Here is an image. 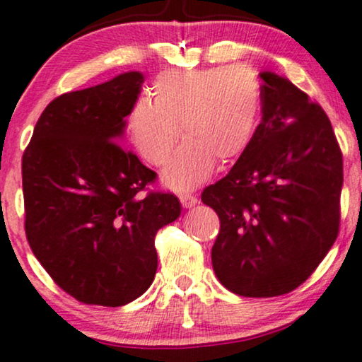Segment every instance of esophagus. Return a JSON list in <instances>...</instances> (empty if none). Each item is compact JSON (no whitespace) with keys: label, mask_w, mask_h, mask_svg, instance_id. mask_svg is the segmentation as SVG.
Here are the masks:
<instances>
[{"label":"esophagus","mask_w":362,"mask_h":362,"mask_svg":"<svg viewBox=\"0 0 362 362\" xmlns=\"http://www.w3.org/2000/svg\"><path fill=\"white\" fill-rule=\"evenodd\" d=\"M180 202H182V205H184L185 209H190V207H194V205H197V202H199V200H197L195 195L184 194V195H180Z\"/></svg>","instance_id":"1"}]
</instances>
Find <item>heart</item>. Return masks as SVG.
I'll use <instances>...</instances> for the list:
<instances>
[{"label": "heart", "mask_w": 362, "mask_h": 362, "mask_svg": "<svg viewBox=\"0 0 362 362\" xmlns=\"http://www.w3.org/2000/svg\"><path fill=\"white\" fill-rule=\"evenodd\" d=\"M260 105L257 73L245 65L168 70L155 78L152 102L140 98L132 105L127 132L153 167L167 163L182 134L185 144L163 172V182L189 190L214 172L215 158L230 162L249 147Z\"/></svg>", "instance_id": "heart-1"}]
</instances>
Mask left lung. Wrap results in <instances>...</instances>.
<instances>
[{"mask_svg":"<svg viewBox=\"0 0 362 362\" xmlns=\"http://www.w3.org/2000/svg\"><path fill=\"white\" fill-rule=\"evenodd\" d=\"M262 120L202 202L221 221L215 276L244 297H276L308 281L337 239L342 153L321 105L276 73H260Z\"/></svg>","mask_w":362,"mask_h":362,"instance_id":"8db88e82","label":"left lung"}]
</instances>
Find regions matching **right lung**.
Wrapping results in <instances>:
<instances>
[{
  "label": "right lung",
  "mask_w": 362,
  "mask_h": 362,
  "mask_svg": "<svg viewBox=\"0 0 362 362\" xmlns=\"http://www.w3.org/2000/svg\"><path fill=\"white\" fill-rule=\"evenodd\" d=\"M141 83L128 71L59 95L23 153L26 239L83 304L118 308L144 294L157 272L155 235L180 215L170 192H145L157 173L117 141Z\"/></svg>",
  "instance_id": "right-lung-1"
}]
</instances>
